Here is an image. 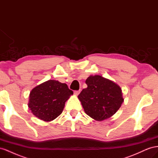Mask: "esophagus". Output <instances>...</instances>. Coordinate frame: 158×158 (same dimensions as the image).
<instances>
[{"label": "esophagus", "instance_id": "obj_1", "mask_svg": "<svg viewBox=\"0 0 158 158\" xmlns=\"http://www.w3.org/2000/svg\"><path fill=\"white\" fill-rule=\"evenodd\" d=\"M80 93V90H76V91H74V94L75 95H78Z\"/></svg>", "mask_w": 158, "mask_h": 158}]
</instances>
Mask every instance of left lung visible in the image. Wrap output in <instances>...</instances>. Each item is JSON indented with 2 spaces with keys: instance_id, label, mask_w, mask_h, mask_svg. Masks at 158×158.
<instances>
[{
  "instance_id": "left-lung-1",
  "label": "left lung",
  "mask_w": 158,
  "mask_h": 158,
  "mask_svg": "<svg viewBox=\"0 0 158 158\" xmlns=\"http://www.w3.org/2000/svg\"><path fill=\"white\" fill-rule=\"evenodd\" d=\"M88 87L78 95L85 113L96 121L113 116L124 102L121 88L117 84L99 75L89 76Z\"/></svg>"
}]
</instances>
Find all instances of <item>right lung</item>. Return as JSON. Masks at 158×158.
Here are the masks:
<instances>
[{
  "instance_id": "right-lung-1",
  "label": "right lung",
  "mask_w": 158,
  "mask_h": 158,
  "mask_svg": "<svg viewBox=\"0 0 158 158\" xmlns=\"http://www.w3.org/2000/svg\"><path fill=\"white\" fill-rule=\"evenodd\" d=\"M73 94L66 84L49 80L31 91L28 107L36 117L49 122L62 113L65 102Z\"/></svg>"
}]
</instances>
